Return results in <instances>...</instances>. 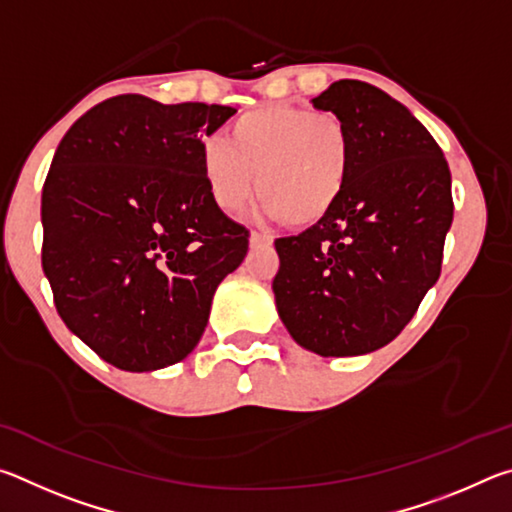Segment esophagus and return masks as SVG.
<instances>
[{"label":"esophagus","instance_id":"1","mask_svg":"<svg viewBox=\"0 0 512 512\" xmlns=\"http://www.w3.org/2000/svg\"><path fill=\"white\" fill-rule=\"evenodd\" d=\"M273 244V237L268 235V232H250V246L257 248V246H268Z\"/></svg>","mask_w":512,"mask_h":512}]
</instances>
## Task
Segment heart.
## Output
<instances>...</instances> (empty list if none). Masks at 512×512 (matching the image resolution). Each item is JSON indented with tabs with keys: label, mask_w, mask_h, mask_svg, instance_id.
<instances>
[{
	"label": "heart",
	"mask_w": 512,
	"mask_h": 512,
	"mask_svg": "<svg viewBox=\"0 0 512 512\" xmlns=\"http://www.w3.org/2000/svg\"><path fill=\"white\" fill-rule=\"evenodd\" d=\"M352 167V137L327 110L259 108L230 126L228 140L205 137L201 173L223 212H239L255 189L266 210L291 225L323 219L339 201Z\"/></svg>",
	"instance_id": "heart-1"
}]
</instances>
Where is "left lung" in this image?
Returning <instances> with one entry per match:
<instances>
[{"label": "left lung", "mask_w": 512, "mask_h": 512, "mask_svg": "<svg viewBox=\"0 0 512 512\" xmlns=\"http://www.w3.org/2000/svg\"><path fill=\"white\" fill-rule=\"evenodd\" d=\"M311 103L348 126L352 167L323 219L275 239V305L305 350L357 357L391 343L440 277L452 173L427 128L375 85L336 81Z\"/></svg>", "instance_id": "8db88e82"}]
</instances>
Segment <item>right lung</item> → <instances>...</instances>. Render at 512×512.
I'll list each match as a JSON object with an SVG mask.
<instances>
[{
  "instance_id": "obj_1",
  "label": "right lung",
  "mask_w": 512,
  "mask_h": 512,
  "mask_svg": "<svg viewBox=\"0 0 512 512\" xmlns=\"http://www.w3.org/2000/svg\"><path fill=\"white\" fill-rule=\"evenodd\" d=\"M230 106L119 94L60 140L42 187V271L63 323L103 361L151 372L183 361L248 230L216 207L201 144Z\"/></svg>"
}]
</instances>
